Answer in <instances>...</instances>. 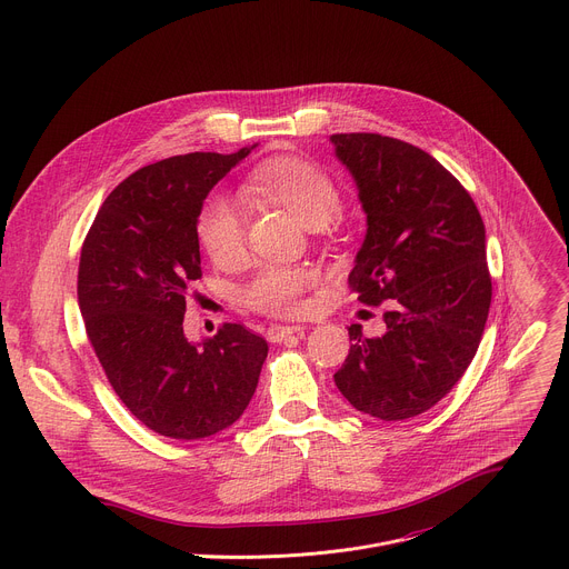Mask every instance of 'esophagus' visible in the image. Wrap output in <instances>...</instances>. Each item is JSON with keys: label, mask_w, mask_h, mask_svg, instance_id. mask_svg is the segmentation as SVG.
Masks as SVG:
<instances>
[{"label": "esophagus", "mask_w": 569, "mask_h": 569, "mask_svg": "<svg viewBox=\"0 0 569 569\" xmlns=\"http://www.w3.org/2000/svg\"><path fill=\"white\" fill-rule=\"evenodd\" d=\"M290 336H303V327H299V323H272L266 331V338L270 342H283Z\"/></svg>", "instance_id": "1"}]
</instances>
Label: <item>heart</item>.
<instances>
[{
  "label": "heart",
  "instance_id": "obj_1",
  "mask_svg": "<svg viewBox=\"0 0 569 569\" xmlns=\"http://www.w3.org/2000/svg\"><path fill=\"white\" fill-rule=\"evenodd\" d=\"M248 189L283 204L308 227L329 222L342 207L336 182L312 161L301 157L263 161L248 178ZM196 231L200 246L216 263H231L246 240V213L233 198L209 193L198 211ZM317 281L319 272L315 266L272 263L257 270V274L242 286L240 297L259 312L286 317L299 310L301 295Z\"/></svg>",
  "mask_w": 569,
  "mask_h": 569
}]
</instances>
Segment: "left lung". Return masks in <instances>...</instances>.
I'll return each instance as SVG.
<instances>
[{
    "label": "left lung",
    "mask_w": 569,
    "mask_h": 569,
    "mask_svg": "<svg viewBox=\"0 0 569 569\" xmlns=\"http://www.w3.org/2000/svg\"><path fill=\"white\" fill-rule=\"evenodd\" d=\"M331 141L367 213L349 288L367 306L387 303V333L365 338L353 323L333 378L356 410L412 419L457 385L477 353L493 295L483 222L430 152L376 132Z\"/></svg>",
    "instance_id": "left-lung-1"
}]
</instances>
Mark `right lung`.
<instances>
[{"instance_id":"add662e5","label":"right lung","mask_w":569,"mask_h":569,"mask_svg":"<svg viewBox=\"0 0 569 569\" xmlns=\"http://www.w3.org/2000/svg\"><path fill=\"white\" fill-rule=\"evenodd\" d=\"M254 148V146H252ZM252 148L189 152L126 178L99 209L78 266V306L126 408L169 439H204L250 405L268 342L242 323L189 342V283L202 277L198 211Z\"/></svg>"}]
</instances>
